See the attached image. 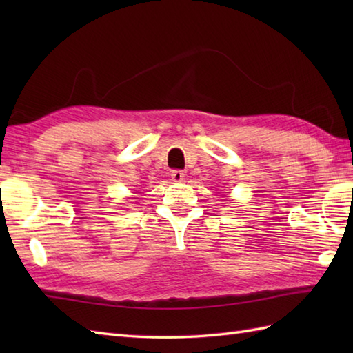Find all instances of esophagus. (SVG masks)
Instances as JSON below:
<instances>
[{
  "instance_id": "1",
  "label": "esophagus",
  "mask_w": 353,
  "mask_h": 353,
  "mask_svg": "<svg viewBox=\"0 0 353 353\" xmlns=\"http://www.w3.org/2000/svg\"><path fill=\"white\" fill-rule=\"evenodd\" d=\"M183 177H185L183 171H181V170L171 171V181H172V182H182Z\"/></svg>"
}]
</instances>
